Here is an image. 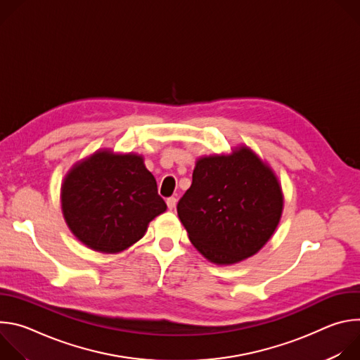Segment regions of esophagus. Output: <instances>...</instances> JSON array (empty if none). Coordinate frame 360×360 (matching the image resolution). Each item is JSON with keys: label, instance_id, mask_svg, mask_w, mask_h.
<instances>
[{"label": "esophagus", "instance_id": "obj_1", "mask_svg": "<svg viewBox=\"0 0 360 360\" xmlns=\"http://www.w3.org/2000/svg\"><path fill=\"white\" fill-rule=\"evenodd\" d=\"M176 202H178V199H176V198H174V196L168 198V199H167V205H168V208H169V210H174V208L176 207Z\"/></svg>", "mask_w": 360, "mask_h": 360}]
</instances>
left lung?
Returning a JSON list of instances; mask_svg holds the SVG:
<instances>
[{"label":"left lung","instance_id":"left-lung-1","mask_svg":"<svg viewBox=\"0 0 360 360\" xmlns=\"http://www.w3.org/2000/svg\"><path fill=\"white\" fill-rule=\"evenodd\" d=\"M282 210L275 172L248 146L199 158L176 207L193 246L218 265L238 264L261 250Z\"/></svg>","mask_w":360,"mask_h":360}]
</instances>
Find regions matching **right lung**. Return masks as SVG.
Instances as JSON below:
<instances>
[{"label":"right lung","instance_id":"add662e5","mask_svg":"<svg viewBox=\"0 0 360 360\" xmlns=\"http://www.w3.org/2000/svg\"><path fill=\"white\" fill-rule=\"evenodd\" d=\"M61 207L71 232L102 253L129 248L153 218L167 211L143 158L108 149L96 150L70 169L61 186Z\"/></svg>","mask_w":360,"mask_h":360}]
</instances>
